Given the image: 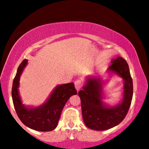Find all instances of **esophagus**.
<instances>
[{
	"mask_svg": "<svg viewBox=\"0 0 149 149\" xmlns=\"http://www.w3.org/2000/svg\"><path fill=\"white\" fill-rule=\"evenodd\" d=\"M74 84H75V87H76L77 91L78 92V91L81 89V88H82V82H81L80 80H76Z\"/></svg>",
	"mask_w": 149,
	"mask_h": 149,
	"instance_id": "obj_1",
	"label": "esophagus"
}]
</instances>
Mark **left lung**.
<instances>
[{
  "mask_svg": "<svg viewBox=\"0 0 149 149\" xmlns=\"http://www.w3.org/2000/svg\"><path fill=\"white\" fill-rule=\"evenodd\" d=\"M111 63L107 69L108 76L115 75L123 82L122 97L117 104L112 106L105 102L104 87L109 78L86 76L82 90L78 93L84 124L95 131L107 130L118 125L125 117L132 103L133 82L127 63L120 56L112 58Z\"/></svg>",
  "mask_w": 149,
  "mask_h": 149,
  "instance_id": "left-lung-1",
  "label": "left lung"
}]
</instances>
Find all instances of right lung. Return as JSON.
Here are the masks:
<instances>
[{
  "label": "right lung",
  "mask_w": 149,
  "mask_h": 149,
  "mask_svg": "<svg viewBox=\"0 0 149 149\" xmlns=\"http://www.w3.org/2000/svg\"><path fill=\"white\" fill-rule=\"evenodd\" d=\"M27 64L26 59L21 63L13 82L11 95L15 110L22 123L28 127L39 132L52 131L58 125L65 104L69 97L77 94L74 84L70 82L57 85L40 106H25L19 95V87L21 75Z\"/></svg>",
  "instance_id": "right-lung-1"
}]
</instances>
